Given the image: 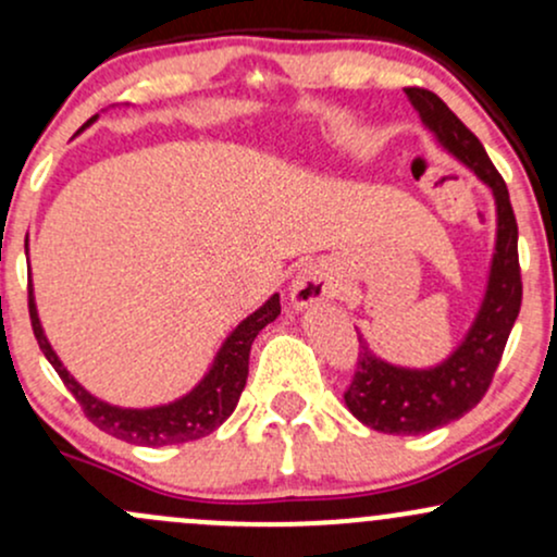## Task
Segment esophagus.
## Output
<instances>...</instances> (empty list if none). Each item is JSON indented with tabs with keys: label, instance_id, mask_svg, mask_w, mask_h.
Wrapping results in <instances>:
<instances>
[{
	"label": "esophagus",
	"instance_id": "1",
	"mask_svg": "<svg viewBox=\"0 0 557 557\" xmlns=\"http://www.w3.org/2000/svg\"><path fill=\"white\" fill-rule=\"evenodd\" d=\"M337 296V280L324 261H309L296 272L290 283V300L296 309L322 304Z\"/></svg>",
	"mask_w": 557,
	"mask_h": 557
}]
</instances>
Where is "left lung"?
Masks as SVG:
<instances>
[{
    "label": "left lung",
    "instance_id": "left-lung-1",
    "mask_svg": "<svg viewBox=\"0 0 557 557\" xmlns=\"http://www.w3.org/2000/svg\"><path fill=\"white\" fill-rule=\"evenodd\" d=\"M406 96L434 140L492 190L497 233L482 306L445 361L426 369L398 367L380 359L359 335V369L345 389V406L361 424L385 434H426L471 411L487 393L521 309L519 225L500 172L474 133L447 110L437 94L406 88Z\"/></svg>",
    "mask_w": 557,
    "mask_h": 557
}]
</instances>
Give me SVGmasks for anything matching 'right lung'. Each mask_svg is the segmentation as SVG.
<instances>
[{
    "label": "right lung",
    "instance_id": "obj_1",
    "mask_svg": "<svg viewBox=\"0 0 557 557\" xmlns=\"http://www.w3.org/2000/svg\"><path fill=\"white\" fill-rule=\"evenodd\" d=\"M96 117L88 120V127ZM28 248V240H25ZM28 311H30V327L38 341V348L52 363L54 372L65 382V387L75 395L81 403L83 413H86L91 424L99 426L101 432L112 434V437L125 440L131 445H146V447H162V445H177L190 443V440L207 437L216 426L225 421L230 413L238 406V398L246 387L248 376V354L257 335L267 324L274 322L280 314V293L259 306L253 314H248L243 322L225 337V343L216 350L212 367L201 376V382L185 393L183 398L164 403V406L154 408H123L112 406V403L99 400L96 395L88 393L86 387L67 372L65 363L54 354L49 345L47 335H44L41 319H38L36 300H34V285H28Z\"/></svg>",
    "mask_w": 557,
    "mask_h": 557
}]
</instances>
